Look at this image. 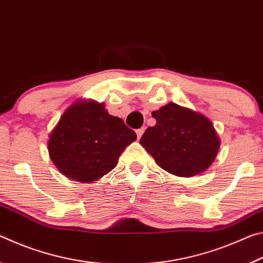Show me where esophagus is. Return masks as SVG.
I'll return each instance as SVG.
<instances>
[{"label": "esophagus", "mask_w": 263, "mask_h": 263, "mask_svg": "<svg viewBox=\"0 0 263 263\" xmlns=\"http://www.w3.org/2000/svg\"><path fill=\"white\" fill-rule=\"evenodd\" d=\"M136 132H137V137H138V139H140L141 136L144 135V132H145V127H140V128H138V130H137Z\"/></svg>", "instance_id": "obj_1"}]
</instances>
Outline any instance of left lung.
Wrapping results in <instances>:
<instances>
[{"label": "left lung", "mask_w": 263, "mask_h": 263, "mask_svg": "<svg viewBox=\"0 0 263 263\" xmlns=\"http://www.w3.org/2000/svg\"><path fill=\"white\" fill-rule=\"evenodd\" d=\"M157 124L140 145L163 171L181 177L202 174L215 161L220 139L205 116L171 102L152 112Z\"/></svg>", "instance_id": "8db88e82"}]
</instances>
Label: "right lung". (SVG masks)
I'll use <instances>...</instances> for the list:
<instances>
[{
    "mask_svg": "<svg viewBox=\"0 0 263 263\" xmlns=\"http://www.w3.org/2000/svg\"><path fill=\"white\" fill-rule=\"evenodd\" d=\"M137 139L122 118L104 103L79 100L69 105L48 136L52 162L70 180L91 183L117 166L118 158Z\"/></svg>",
    "mask_w": 263,
    "mask_h": 263,
    "instance_id": "right-lung-1",
    "label": "right lung"
}]
</instances>
